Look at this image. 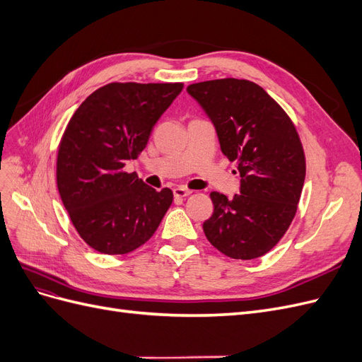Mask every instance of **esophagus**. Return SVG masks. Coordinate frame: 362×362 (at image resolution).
<instances>
[{
  "instance_id": "esophagus-1",
  "label": "esophagus",
  "mask_w": 362,
  "mask_h": 362,
  "mask_svg": "<svg viewBox=\"0 0 362 362\" xmlns=\"http://www.w3.org/2000/svg\"><path fill=\"white\" fill-rule=\"evenodd\" d=\"M192 193V190L185 189V187H177L173 189V196L175 198H185V196H189Z\"/></svg>"
}]
</instances>
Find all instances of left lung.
<instances>
[{
	"instance_id": "left-lung-1",
	"label": "left lung",
	"mask_w": 362,
	"mask_h": 362,
	"mask_svg": "<svg viewBox=\"0 0 362 362\" xmlns=\"http://www.w3.org/2000/svg\"><path fill=\"white\" fill-rule=\"evenodd\" d=\"M187 92L210 117L223 156L237 163L240 194L211 192L204 233L234 259L262 257L286 234L305 181V156L291 119L258 84L222 78Z\"/></svg>"
}]
</instances>
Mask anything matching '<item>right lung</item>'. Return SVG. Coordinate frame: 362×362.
Wrapping results in <instances>:
<instances>
[{
  "label": "right lung",
  "mask_w": 362,
  "mask_h": 362,
  "mask_svg": "<svg viewBox=\"0 0 362 362\" xmlns=\"http://www.w3.org/2000/svg\"><path fill=\"white\" fill-rule=\"evenodd\" d=\"M182 83H110L76 108L57 156V187L84 242L107 255L145 245L173 201L124 170L146 148L152 128Z\"/></svg>",
  "instance_id": "right-lung-1"
}]
</instances>
